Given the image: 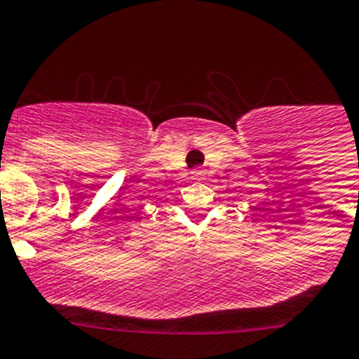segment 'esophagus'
I'll return each instance as SVG.
<instances>
[{
	"label": "esophagus",
	"mask_w": 359,
	"mask_h": 359,
	"mask_svg": "<svg viewBox=\"0 0 359 359\" xmlns=\"http://www.w3.org/2000/svg\"><path fill=\"white\" fill-rule=\"evenodd\" d=\"M191 173H194V175H201V173H203V171H201V170H195V171H191Z\"/></svg>",
	"instance_id": "34e87169"
}]
</instances>
